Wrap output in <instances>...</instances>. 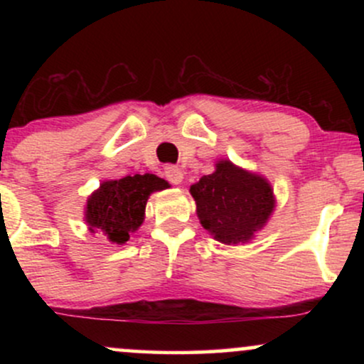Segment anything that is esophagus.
I'll return each mask as SVG.
<instances>
[{
	"label": "esophagus",
	"instance_id": "obj_1",
	"mask_svg": "<svg viewBox=\"0 0 364 364\" xmlns=\"http://www.w3.org/2000/svg\"><path fill=\"white\" fill-rule=\"evenodd\" d=\"M164 178L168 179L173 185H179L183 181V171L176 168V166H166L164 168Z\"/></svg>",
	"mask_w": 364,
	"mask_h": 364
}]
</instances>
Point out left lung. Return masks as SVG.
Listing matches in <instances>:
<instances>
[{
    "instance_id": "left-lung-1",
    "label": "left lung",
    "mask_w": 364,
    "mask_h": 364,
    "mask_svg": "<svg viewBox=\"0 0 364 364\" xmlns=\"http://www.w3.org/2000/svg\"><path fill=\"white\" fill-rule=\"evenodd\" d=\"M200 223L224 245L246 243L274 210V191L265 179L220 161L215 173L190 188Z\"/></svg>"
}]
</instances>
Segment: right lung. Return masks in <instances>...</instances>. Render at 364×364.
<instances>
[{
    "instance_id": "1",
    "label": "right lung",
    "mask_w": 364,
    "mask_h": 364,
    "mask_svg": "<svg viewBox=\"0 0 364 364\" xmlns=\"http://www.w3.org/2000/svg\"><path fill=\"white\" fill-rule=\"evenodd\" d=\"M164 188H168V183L154 174L104 181L87 202L85 220L90 231H102L116 245L127 243L129 232L136 231L144 223L149 195Z\"/></svg>"
}]
</instances>
